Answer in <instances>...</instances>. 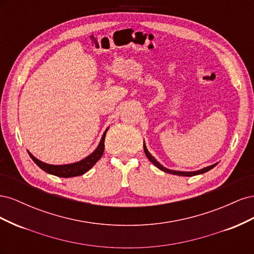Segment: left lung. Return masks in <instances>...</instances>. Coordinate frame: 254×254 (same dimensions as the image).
<instances>
[{"label":"left lung","instance_id":"1","mask_svg":"<svg viewBox=\"0 0 254 254\" xmlns=\"http://www.w3.org/2000/svg\"><path fill=\"white\" fill-rule=\"evenodd\" d=\"M143 147H144V152H145L146 157L148 158V160L150 161V162H151L152 164H155V165L159 168V170L163 171V172H165V173H168V174H172V175H178V176L191 177V176H196V175H200V174L206 173L207 171L212 170L213 167H215V166L217 165V163H215V164H213V165H210V166H207V167H204V168H202V170H200V171H196V172H179V171H172V170H168V168H165L164 166L161 165V164L158 162V161L150 155L149 151L147 150V148H146V145H145V144L143 145Z\"/></svg>","mask_w":254,"mask_h":254}]
</instances>
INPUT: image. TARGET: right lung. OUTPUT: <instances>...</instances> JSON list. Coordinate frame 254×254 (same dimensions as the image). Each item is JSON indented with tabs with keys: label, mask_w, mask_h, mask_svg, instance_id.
<instances>
[{
	"label": "right lung",
	"mask_w": 254,
	"mask_h": 254,
	"mask_svg": "<svg viewBox=\"0 0 254 254\" xmlns=\"http://www.w3.org/2000/svg\"><path fill=\"white\" fill-rule=\"evenodd\" d=\"M108 131V129L106 130L103 134V137L101 142H99L97 148L91 153L90 156L87 158H84L83 160L79 161V162L72 163V164H65V165H51L47 164L44 162H41L40 160L36 159L32 153H29L30 158L33 159L34 162L39 166L41 170L44 172H47L49 174L55 175L57 177H63V178H70V177H76V176H81L82 174L87 173L91 167H93V165L97 162V161L102 158L104 149H105V136L106 132Z\"/></svg>",
	"instance_id": "obj_1"
}]
</instances>
